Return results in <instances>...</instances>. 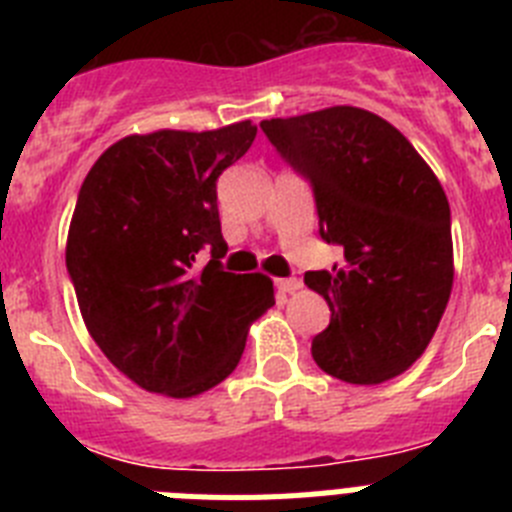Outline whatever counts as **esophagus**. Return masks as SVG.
<instances>
[{
  "mask_svg": "<svg viewBox=\"0 0 512 512\" xmlns=\"http://www.w3.org/2000/svg\"><path fill=\"white\" fill-rule=\"evenodd\" d=\"M277 287L279 292H284V295H292V292H297V289L302 287V282L297 277H287V279H277Z\"/></svg>",
  "mask_w": 512,
  "mask_h": 512,
  "instance_id": "esophagus-1",
  "label": "esophagus"
}]
</instances>
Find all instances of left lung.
Segmentation results:
<instances>
[{
    "mask_svg": "<svg viewBox=\"0 0 512 512\" xmlns=\"http://www.w3.org/2000/svg\"><path fill=\"white\" fill-rule=\"evenodd\" d=\"M261 130L310 182L320 238L343 248L341 264L305 274L330 307L312 359L351 384L397 377L431 343L454 284L441 182L400 130L359 107L264 120Z\"/></svg>",
    "mask_w": 512,
    "mask_h": 512,
    "instance_id": "8db88e82",
    "label": "left lung"
}]
</instances>
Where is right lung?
<instances>
[{
    "label": "right lung",
    "instance_id": "obj_1",
    "mask_svg": "<svg viewBox=\"0 0 512 512\" xmlns=\"http://www.w3.org/2000/svg\"><path fill=\"white\" fill-rule=\"evenodd\" d=\"M253 138L251 120L128 135L81 184L66 269L94 343L143 390L194 397L220 384L241 361L248 325L274 305L269 277L220 264L217 176Z\"/></svg>",
    "mask_w": 512,
    "mask_h": 512
}]
</instances>
